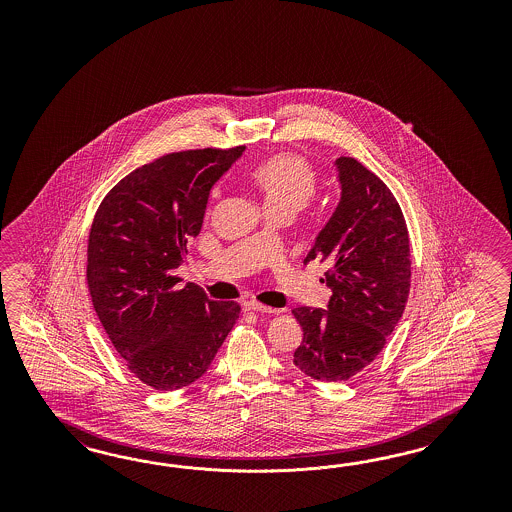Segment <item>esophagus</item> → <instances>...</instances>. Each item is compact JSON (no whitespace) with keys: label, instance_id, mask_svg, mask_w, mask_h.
<instances>
[{"label":"esophagus","instance_id":"esophagus-1","mask_svg":"<svg viewBox=\"0 0 512 512\" xmlns=\"http://www.w3.org/2000/svg\"><path fill=\"white\" fill-rule=\"evenodd\" d=\"M244 310L246 311H257V313H278L279 310H274V308H268V306H263V304H259V302H246L244 304Z\"/></svg>","mask_w":512,"mask_h":512}]
</instances>
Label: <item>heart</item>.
I'll return each instance as SVG.
<instances>
[{"mask_svg":"<svg viewBox=\"0 0 512 512\" xmlns=\"http://www.w3.org/2000/svg\"><path fill=\"white\" fill-rule=\"evenodd\" d=\"M263 193L266 208L300 210L317 191V176L310 163L296 154H278L261 163L251 174Z\"/></svg>","mask_w":512,"mask_h":512,"instance_id":"heart-1","label":"heart"}]
</instances>
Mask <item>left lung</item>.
I'll return each mask as SVG.
<instances>
[{"mask_svg":"<svg viewBox=\"0 0 512 512\" xmlns=\"http://www.w3.org/2000/svg\"><path fill=\"white\" fill-rule=\"evenodd\" d=\"M340 202L304 263H328L332 296L323 308H295L304 338L296 368L341 383L362 372L402 319L411 285V251L402 208L381 178L353 157H338Z\"/></svg>","mask_w":512,"mask_h":512,"instance_id":"obj_1","label":"left lung"}]
</instances>
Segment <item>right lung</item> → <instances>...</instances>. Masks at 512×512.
Here are the masks:
<instances>
[{
	"instance_id": "add662e5",
	"label": "right lung",
	"mask_w": 512,
	"mask_h": 512,
	"mask_svg": "<svg viewBox=\"0 0 512 512\" xmlns=\"http://www.w3.org/2000/svg\"><path fill=\"white\" fill-rule=\"evenodd\" d=\"M246 146L163 155L112 187L93 217L88 289L127 368L155 390L201 379L231 332L240 304L216 302L176 268L201 233L210 189Z\"/></svg>"
}]
</instances>
